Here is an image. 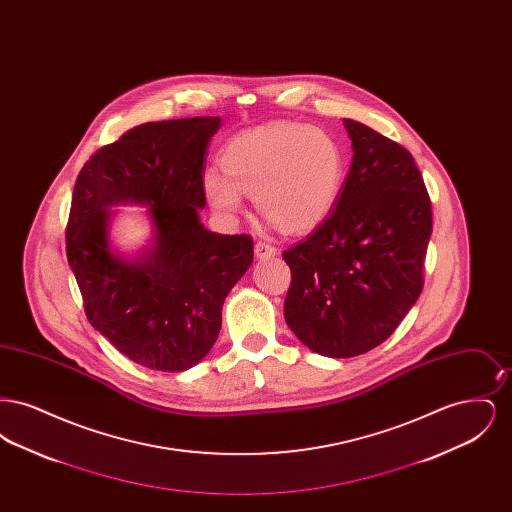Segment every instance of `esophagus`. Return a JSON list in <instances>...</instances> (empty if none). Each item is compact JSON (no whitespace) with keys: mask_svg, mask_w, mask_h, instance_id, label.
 I'll list each match as a JSON object with an SVG mask.
<instances>
[{"mask_svg":"<svg viewBox=\"0 0 512 512\" xmlns=\"http://www.w3.org/2000/svg\"><path fill=\"white\" fill-rule=\"evenodd\" d=\"M255 255H257V259H270L276 255V247L261 240L255 244Z\"/></svg>","mask_w":512,"mask_h":512,"instance_id":"esophagus-1","label":"esophagus"}]
</instances>
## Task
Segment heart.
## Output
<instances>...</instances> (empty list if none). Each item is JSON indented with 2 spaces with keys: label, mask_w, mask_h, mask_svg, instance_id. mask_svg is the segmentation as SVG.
Returning <instances> with one entry per match:
<instances>
[{
  "label": "heart",
  "mask_w": 512,
  "mask_h": 512,
  "mask_svg": "<svg viewBox=\"0 0 512 512\" xmlns=\"http://www.w3.org/2000/svg\"><path fill=\"white\" fill-rule=\"evenodd\" d=\"M220 169L203 174V192L226 219L253 195L261 215L286 232H305L326 219L340 199L345 159L332 134L317 126L272 124L228 142Z\"/></svg>",
  "instance_id": "heart-1"
}]
</instances>
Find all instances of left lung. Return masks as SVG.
Returning <instances> with one entry per match:
<instances>
[{
	"instance_id": "1",
	"label": "left lung",
	"mask_w": 512,
	"mask_h": 512,
	"mask_svg": "<svg viewBox=\"0 0 512 512\" xmlns=\"http://www.w3.org/2000/svg\"><path fill=\"white\" fill-rule=\"evenodd\" d=\"M353 161L332 213L284 251V317L318 355L347 359L390 338L424 286L432 203L413 155L343 119Z\"/></svg>"
}]
</instances>
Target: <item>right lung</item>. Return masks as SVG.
Instances as JSON below:
<instances>
[{
    "label": "right lung",
    "mask_w": 512,
    "mask_h": 512,
    "mask_svg": "<svg viewBox=\"0 0 512 512\" xmlns=\"http://www.w3.org/2000/svg\"><path fill=\"white\" fill-rule=\"evenodd\" d=\"M219 117L146 122L99 147L74 184L67 259L90 324L138 365L180 372L219 338L222 303L253 261L247 234L203 228V161ZM150 205L156 245L140 262L117 258L106 207Z\"/></svg>",
    "instance_id": "add662e5"
}]
</instances>
